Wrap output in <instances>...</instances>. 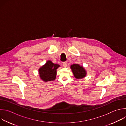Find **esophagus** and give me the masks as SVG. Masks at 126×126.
Returning a JSON list of instances; mask_svg holds the SVG:
<instances>
[{
    "mask_svg": "<svg viewBox=\"0 0 126 126\" xmlns=\"http://www.w3.org/2000/svg\"><path fill=\"white\" fill-rule=\"evenodd\" d=\"M63 65L64 67H67V62H63Z\"/></svg>",
    "mask_w": 126,
    "mask_h": 126,
    "instance_id": "1",
    "label": "esophagus"
}]
</instances>
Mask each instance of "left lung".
I'll list each match as a JSON object with an SVG mask.
<instances>
[{
    "label": "left lung",
    "mask_w": 126,
    "mask_h": 126,
    "mask_svg": "<svg viewBox=\"0 0 126 126\" xmlns=\"http://www.w3.org/2000/svg\"><path fill=\"white\" fill-rule=\"evenodd\" d=\"M74 77L77 79H81L86 76L87 72L83 66L79 64H73L71 66Z\"/></svg>",
    "instance_id": "obj_1"
}]
</instances>
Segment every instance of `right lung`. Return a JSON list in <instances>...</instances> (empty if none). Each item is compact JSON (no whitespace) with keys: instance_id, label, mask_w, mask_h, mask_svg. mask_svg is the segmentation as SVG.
<instances>
[{"instance_id":"add662e5","label":"right lung","mask_w":126,"mask_h":126,"mask_svg":"<svg viewBox=\"0 0 126 126\" xmlns=\"http://www.w3.org/2000/svg\"><path fill=\"white\" fill-rule=\"evenodd\" d=\"M59 67V65L48 60L38 70L40 78L44 82L54 81L56 77V70Z\"/></svg>"}]
</instances>
